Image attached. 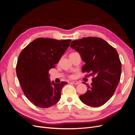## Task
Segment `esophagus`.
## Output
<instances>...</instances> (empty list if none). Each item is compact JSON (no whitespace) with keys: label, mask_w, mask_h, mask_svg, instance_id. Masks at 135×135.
<instances>
[{"label":"esophagus","mask_w":135,"mask_h":135,"mask_svg":"<svg viewBox=\"0 0 135 135\" xmlns=\"http://www.w3.org/2000/svg\"><path fill=\"white\" fill-rule=\"evenodd\" d=\"M73 83H74V84H79V82L78 81H76V80H73Z\"/></svg>","instance_id":"obj_1"}]
</instances>
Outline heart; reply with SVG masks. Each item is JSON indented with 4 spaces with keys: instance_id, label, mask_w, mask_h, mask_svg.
Listing matches in <instances>:
<instances>
[{
    "instance_id": "1",
    "label": "heart",
    "mask_w": 135,
    "mask_h": 135,
    "mask_svg": "<svg viewBox=\"0 0 135 135\" xmlns=\"http://www.w3.org/2000/svg\"><path fill=\"white\" fill-rule=\"evenodd\" d=\"M75 53H77V52H73V53H71V54H75Z\"/></svg>"
}]
</instances>
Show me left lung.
Returning a JSON list of instances; mask_svg holds the SVG:
<instances>
[{
  "instance_id": "obj_1",
  "label": "left lung",
  "mask_w": 135,
  "mask_h": 135,
  "mask_svg": "<svg viewBox=\"0 0 135 135\" xmlns=\"http://www.w3.org/2000/svg\"><path fill=\"white\" fill-rule=\"evenodd\" d=\"M70 47L85 62L82 72L93 76L86 93L79 96L80 101L91 107L103 105L113 95L120 79L122 64L117 50L98 37L73 40Z\"/></svg>"
}]
</instances>
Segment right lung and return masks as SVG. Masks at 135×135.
Listing matches in <instances>:
<instances>
[{
	"label": "right lung",
	"instance_id": "1",
	"mask_svg": "<svg viewBox=\"0 0 135 135\" xmlns=\"http://www.w3.org/2000/svg\"><path fill=\"white\" fill-rule=\"evenodd\" d=\"M71 41L39 38L20 53L16 74L23 93L36 107L50 108L60 100L61 89L68 83L51 82L48 71L59 62Z\"/></svg>",
	"mask_w": 135,
	"mask_h": 135
}]
</instances>
